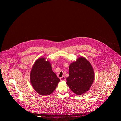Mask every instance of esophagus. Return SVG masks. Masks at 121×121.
Instances as JSON below:
<instances>
[{
  "mask_svg": "<svg viewBox=\"0 0 121 121\" xmlns=\"http://www.w3.org/2000/svg\"><path fill=\"white\" fill-rule=\"evenodd\" d=\"M65 79H66V78H65V77L64 76H63L62 77H61V78H60V80H61V81H65Z\"/></svg>",
  "mask_w": 121,
  "mask_h": 121,
  "instance_id": "1",
  "label": "esophagus"
}]
</instances>
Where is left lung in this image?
Wrapping results in <instances>:
<instances>
[{"instance_id":"obj_1","label":"left lung","mask_w":121,"mask_h":121,"mask_svg":"<svg viewBox=\"0 0 121 121\" xmlns=\"http://www.w3.org/2000/svg\"><path fill=\"white\" fill-rule=\"evenodd\" d=\"M67 84L77 95L86 92L93 83L94 73L92 66L86 58L81 57L70 65Z\"/></svg>"}]
</instances>
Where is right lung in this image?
<instances>
[{"instance_id":"add662e5","label":"right lung","mask_w":121,"mask_h":121,"mask_svg":"<svg viewBox=\"0 0 121 121\" xmlns=\"http://www.w3.org/2000/svg\"><path fill=\"white\" fill-rule=\"evenodd\" d=\"M31 83L35 90L41 95H49L53 92L60 80L52 71L51 65L45 58L38 59L30 73Z\"/></svg>"}]
</instances>
